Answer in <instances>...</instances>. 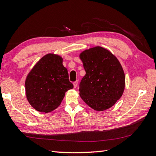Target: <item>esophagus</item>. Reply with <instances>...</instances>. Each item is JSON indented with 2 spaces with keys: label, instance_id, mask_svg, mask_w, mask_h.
<instances>
[{
  "label": "esophagus",
  "instance_id": "1",
  "mask_svg": "<svg viewBox=\"0 0 156 156\" xmlns=\"http://www.w3.org/2000/svg\"><path fill=\"white\" fill-rule=\"evenodd\" d=\"M73 84H74V88L77 87V86H78V80L75 81V82H74V83H73Z\"/></svg>",
  "mask_w": 156,
  "mask_h": 156
}]
</instances>
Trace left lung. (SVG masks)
Returning <instances> with one entry per match:
<instances>
[{
  "label": "left lung",
  "instance_id": "obj_1",
  "mask_svg": "<svg viewBox=\"0 0 156 156\" xmlns=\"http://www.w3.org/2000/svg\"><path fill=\"white\" fill-rule=\"evenodd\" d=\"M80 58L86 71L79 84L80 97L96 111L111 107L125 89V77L120 62L112 53L99 46L82 51Z\"/></svg>",
  "mask_w": 156,
  "mask_h": 156
}]
</instances>
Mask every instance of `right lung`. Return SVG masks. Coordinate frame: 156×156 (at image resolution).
I'll use <instances>...</instances> for the list:
<instances>
[{"instance_id":"1","label":"right lung","mask_w":156,"mask_h":156,"mask_svg":"<svg viewBox=\"0 0 156 156\" xmlns=\"http://www.w3.org/2000/svg\"><path fill=\"white\" fill-rule=\"evenodd\" d=\"M62 62L59 55L47 54L27 75L26 96L35 110L42 112L54 111L61 104L66 92L74 87Z\"/></svg>"}]
</instances>
